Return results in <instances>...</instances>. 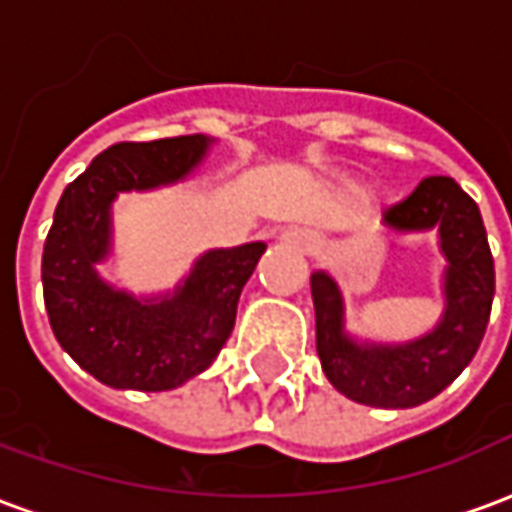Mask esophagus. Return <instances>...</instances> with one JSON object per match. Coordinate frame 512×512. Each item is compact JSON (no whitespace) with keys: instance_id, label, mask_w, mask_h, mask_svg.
<instances>
[{"instance_id":"1","label":"esophagus","mask_w":512,"mask_h":512,"mask_svg":"<svg viewBox=\"0 0 512 512\" xmlns=\"http://www.w3.org/2000/svg\"><path fill=\"white\" fill-rule=\"evenodd\" d=\"M282 244L296 246V249H310L315 244V238L307 230H285L282 233Z\"/></svg>"}]
</instances>
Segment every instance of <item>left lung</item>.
Wrapping results in <instances>:
<instances>
[{
  "label": "left lung",
  "instance_id": "obj_1",
  "mask_svg": "<svg viewBox=\"0 0 512 512\" xmlns=\"http://www.w3.org/2000/svg\"><path fill=\"white\" fill-rule=\"evenodd\" d=\"M389 233L439 235V321L403 343L367 340L345 326L343 290L329 271H312L315 343L329 384L362 406L414 408L461 376L483 343L494 301V257L477 202L452 178H425L381 213Z\"/></svg>",
  "mask_w": 512,
  "mask_h": 512
}]
</instances>
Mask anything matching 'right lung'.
Returning <instances> with one entry per match:
<instances>
[{
  "mask_svg": "<svg viewBox=\"0 0 512 512\" xmlns=\"http://www.w3.org/2000/svg\"><path fill=\"white\" fill-rule=\"evenodd\" d=\"M213 142L205 134L123 142L95 156L62 191L40 268L51 332L76 365L112 389H178L205 373L233 334L263 241L208 249L175 288L145 296L98 271L115 252L117 194L183 183Z\"/></svg>",
  "mask_w": 512,
  "mask_h": 512,
  "instance_id": "1",
  "label": "right lung"
}]
</instances>
